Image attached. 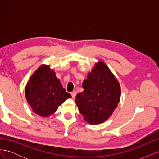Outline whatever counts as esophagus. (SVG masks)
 Listing matches in <instances>:
<instances>
[{
    "label": "esophagus",
    "instance_id": "1",
    "mask_svg": "<svg viewBox=\"0 0 159 159\" xmlns=\"http://www.w3.org/2000/svg\"><path fill=\"white\" fill-rule=\"evenodd\" d=\"M76 94H77V92H76L75 91H72V92L71 93V95L72 98H75V95H76Z\"/></svg>",
    "mask_w": 159,
    "mask_h": 159
}]
</instances>
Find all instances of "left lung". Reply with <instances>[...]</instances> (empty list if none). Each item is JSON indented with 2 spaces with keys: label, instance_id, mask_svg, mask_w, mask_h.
<instances>
[{
  "label": "left lung",
  "instance_id": "left-lung-1",
  "mask_svg": "<svg viewBox=\"0 0 159 159\" xmlns=\"http://www.w3.org/2000/svg\"><path fill=\"white\" fill-rule=\"evenodd\" d=\"M84 91L76 95L75 103L84 121L103 123L111 116L121 98V86L102 60L95 63L83 82Z\"/></svg>",
  "mask_w": 159,
  "mask_h": 159
}]
</instances>
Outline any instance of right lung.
I'll use <instances>...</instances> for the list:
<instances>
[{
    "label": "right lung",
    "instance_id": "obj_1",
    "mask_svg": "<svg viewBox=\"0 0 159 159\" xmlns=\"http://www.w3.org/2000/svg\"><path fill=\"white\" fill-rule=\"evenodd\" d=\"M25 96L32 111L42 117L54 114L61 104L71 98L56 78L54 70L46 64L41 65L30 76Z\"/></svg>",
    "mask_w": 159,
    "mask_h": 159
}]
</instances>
